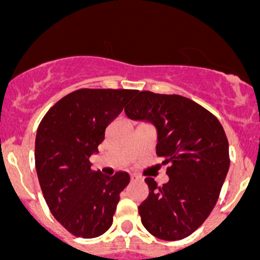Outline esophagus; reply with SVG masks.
Here are the masks:
<instances>
[{"label": "esophagus", "mask_w": 260, "mask_h": 260, "mask_svg": "<svg viewBox=\"0 0 260 260\" xmlns=\"http://www.w3.org/2000/svg\"><path fill=\"white\" fill-rule=\"evenodd\" d=\"M138 180L141 179L138 176H136V175H132V176H131V181H138Z\"/></svg>", "instance_id": "34e87169"}]
</instances>
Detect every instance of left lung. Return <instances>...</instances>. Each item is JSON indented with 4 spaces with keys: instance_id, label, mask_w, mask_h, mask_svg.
<instances>
[{
    "instance_id": "1",
    "label": "left lung",
    "mask_w": 260,
    "mask_h": 260,
    "mask_svg": "<svg viewBox=\"0 0 260 260\" xmlns=\"http://www.w3.org/2000/svg\"><path fill=\"white\" fill-rule=\"evenodd\" d=\"M124 112L156 127V153L170 177L162 186L145 179L149 193L138 206L141 221L158 239H183L203 225L219 199L230 166L224 128L208 109L176 94L136 91Z\"/></svg>"
}]
</instances>
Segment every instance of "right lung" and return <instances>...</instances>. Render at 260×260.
I'll use <instances>...</instances> for the list:
<instances>
[{
  "label": "right lung",
  "mask_w": 260,
  "mask_h": 260,
  "mask_svg": "<svg viewBox=\"0 0 260 260\" xmlns=\"http://www.w3.org/2000/svg\"><path fill=\"white\" fill-rule=\"evenodd\" d=\"M135 94L128 89H79L55 103L39 124L35 166L41 191L52 216L74 237L96 238L113 222L129 175L91 171L89 157Z\"/></svg>",
  "instance_id": "right-lung-1"
}]
</instances>
